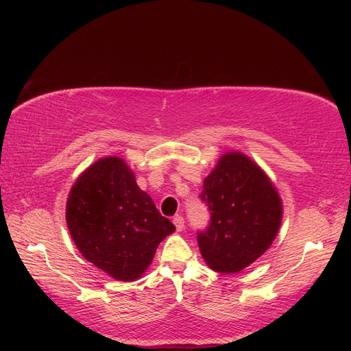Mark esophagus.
I'll list each match as a JSON object with an SVG mask.
<instances>
[{
    "instance_id": "1",
    "label": "esophagus",
    "mask_w": 351,
    "mask_h": 351,
    "mask_svg": "<svg viewBox=\"0 0 351 351\" xmlns=\"http://www.w3.org/2000/svg\"><path fill=\"white\" fill-rule=\"evenodd\" d=\"M173 225L176 226V230H180V232H181V230L185 228V221H184L182 215H175V217H173Z\"/></svg>"
}]
</instances>
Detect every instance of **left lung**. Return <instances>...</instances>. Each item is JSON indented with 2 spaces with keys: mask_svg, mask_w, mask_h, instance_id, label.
I'll list each match as a JSON object with an SVG mask.
<instances>
[{
  "mask_svg": "<svg viewBox=\"0 0 351 351\" xmlns=\"http://www.w3.org/2000/svg\"><path fill=\"white\" fill-rule=\"evenodd\" d=\"M199 197L208 206L210 223L197 232V243L213 270L241 271L270 247L280 226L282 202L247 156L223 155Z\"/></svg>",
  "mask_w": 351,
  "mask_h": 351,
  "instance_id": "obj_1",
  "label": "left lung"
}]
</instances>
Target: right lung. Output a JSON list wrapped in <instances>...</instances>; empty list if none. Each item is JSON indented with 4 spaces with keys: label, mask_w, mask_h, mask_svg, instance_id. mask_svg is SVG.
<instances>
[{
    "label": "right lung",
    "mask_w": 351,
    "mask_h": 351,
    "mask_svg": "<svg viewBox=\"0 0 351 351\" xmlns=\"http://www.w3.org/2000/svg\"><path fill=\"white\" fill-rule=\"evenodd\" d=\"M66 221L88 263L123 282L140 278L158 244L175 230L116 156L96 161L73 184Z\"/></svg>",
    "instance_id": "right-lung-1"
}]
</instances>
